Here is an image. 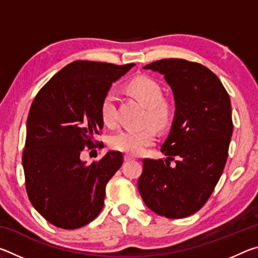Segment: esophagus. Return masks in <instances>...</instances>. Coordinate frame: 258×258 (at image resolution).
<instances>
[{
    "mask_svg": "<svg viewBox=\"0 0 258 258\" xmlns=\"http://www.w3.org/2000/svg\"><path fill=\"white\" fill-rule=\"evenodd\" d=\"M124 160H125V161H131V160H134V157L130 156V155H125V156H124Z\"/></svg>",
    "mask_w": 258,
    "mask_h": 258,
    "instance_id": "obj_1",
    "label": "esophagus"
}]
</instances>
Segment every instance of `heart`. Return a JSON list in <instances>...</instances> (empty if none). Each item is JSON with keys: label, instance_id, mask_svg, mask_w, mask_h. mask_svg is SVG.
<instances>
[{"label": "heart", "instance_id": "obj_1", "mask_svg": "<svg viewBox=\"0 0 258 258\" xmlns=\"http://www.w3.org/2000/svg\"><path fill=\"white\" fill-rule=\"evenodd\" d=\"M127 90L147 107L145 123H151L158 130H165L172 123L174 110L172 104L163 99V87L149 76H138L131 80ZM117 94L113 90L104 93L100 104V115L106 125L116 124ZM156 132L151 125L137 130H123L110 138V147L128 155H141L148 147L154 145Z\"/></svg>", "mask_w": 258, "mask_h": 258}]
</instances>
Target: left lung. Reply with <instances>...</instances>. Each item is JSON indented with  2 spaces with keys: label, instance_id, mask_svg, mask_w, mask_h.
I'll use <instances>...</instances> for the list:
<instances>
[{
  "label": "left lung",
  "instance_id": "left-lung-1",
  "mask_svg": "<svg viewBox=\"0 0 258 258\" xmlns=\"http://www.w3.org/2000/svg\"><path fill=\"white\" fill-rule=\"evenodd\" d=\"M145 69L163 74L175 99V117L161 152L176 161L145 158L138 181L152 212L184 218L211 197L223 173L232 137L229 93L207 67L184 59H161Z\"/></svg>",
  "mask_w": 258,
  "mask_h": 258
}]
</instances>
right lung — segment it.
<instances>
[{
  "mask_svg": "<svg viewBox=\"0 0 258 258\" xmlns=\"http://www.w3.org/2000/svg\"><path fill=\"white\" fill-rule=\"evenodd\" d=\"M124 66L77 60L67 64L38 91L27 119L23 165L25 184L34 208L47 222L64 230L82 228L97 217L106 185L123 164L119 151L101 159L81 160L85 148L103 128L100 104Z\"/></svg>",
  "mask_w": 258,
  "mask_h": 258,
  "instance_id": "add662e5",
  "label": "right lung"
}]
</instances>
